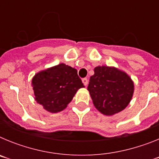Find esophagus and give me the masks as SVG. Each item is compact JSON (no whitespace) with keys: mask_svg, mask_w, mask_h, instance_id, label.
I'll list each match as a JSON object with an SVG mask.
<instances>
[{"mask_svg":"<svg viewBox=\"0 0 159 159\" xmlns=\"http://www.w3.org/2000/svg\"><path fill=\"white\" fill-rule=\"evenodd\" d=\"M82 82H83V84L85 85V86H87V85H88V80L87 78H83L82 79Z\"/></svg>","mask_w":159,"mask_h":159,"instance_id":"esophagus-1","label":"esophagus"}]
</instances>
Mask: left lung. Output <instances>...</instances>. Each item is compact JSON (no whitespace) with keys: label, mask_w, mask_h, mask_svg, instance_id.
I'll list each match as a JSON object with an SVG mask.
<instances>
[{"label":"left lung","mask_w":159,"mask_h":159,"mask_svg":"<svg viewBox=\"0 0 159 159\" xmlns=\"http://www.w3.org/2000/svg\"><path fill=\"white\" fill-rule=\"evenodd\" d=\"M88 90L97 110L106 116L121 111L129 104L134 92V84L123 71L102 66L94 69Z\"/></svg>","instance_id":"8db88e82"}]
</instances>
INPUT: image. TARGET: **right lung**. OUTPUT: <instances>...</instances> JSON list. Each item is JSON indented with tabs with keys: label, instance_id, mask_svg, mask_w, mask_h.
Segmentation results:
<instances>
[{
	"label": "right lung",
	"instance_id": "obj_1",
	"mask_svg": "<svg viewBox=\"0 0 159 159\" xmlns=\"http://www.w3.org/2000/svg\"><path fill=\"white\" fill-rule=\"evenodd\" d=\"M36 101L52 113L61 111L84 88L77 70L64 64L37 73L32 79Z\"/></svg>",
	"mask_w": 159,
	"mask_h": 159
}]
</instances>
